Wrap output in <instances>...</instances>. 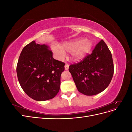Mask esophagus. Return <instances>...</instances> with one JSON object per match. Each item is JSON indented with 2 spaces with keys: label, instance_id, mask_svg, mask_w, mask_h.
<instances>
[{
  "label": "esophagus",
  "instance_id": "esophagus-1",
  "mask_svg": "<svg viewBox=\"0 0 132 132\" xmlns=\"http://www.w3.org/2000/svg\"><path fill=\"white\" fill-rule=\"evenodd\" d=\"M69 64H65V66H64V67H65V70H68V69H69Z\"/></svg>",
  "mask_w": 132,
  "mask_h": 132
}]
</instances>
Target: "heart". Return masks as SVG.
<instances>
[{"mask_svg": "<svg viewBox=\"0 0 132 132\" xmlns=\"http://www.w3.org/2000/svg\"><path fill=\"white\" fill-rule=\"evenodd\" d=\"M93 43L88 39L81 38L66 42L63 45L62 48L57 45L52 46V50L57 58L61 59L65 56V51L72 53V58L78 61L84 57L91 50Z\"/></svg>", "mask_w": 132, "mask_h": 132, "instance_id": "b5f03b06", "label": "heart"}]
</instances>
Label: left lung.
Instances as JSON below:
<instances>
[{
  "mask_svg": "<svg viewBox=\"0 0 132 132\" xmlns=\"http://www.w3.org/2000/svg\"><path fill=\"white\" fill-rule=\"evenodd\" d=\"M69 71L78 91L87 96L105 90L113 77L114 65L111 51L102 39L91 54L77 63L70 65Z\"/></svg>",
  "mask_w": 132,
  "mask_h": 132,
  "instance_id": "1",
  "label": "left lung"
}]
</instances>
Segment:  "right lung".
Listing matches in <instances>:
<instances>
[{
	"label": "right lung",
	"mask_w": 132,
	"mask_h": 132,
	"mask_svg": "<svg viewBox=\"0 0 132 132\" xmlns=\"http://www.w3.org/2000/svg\"><path fill=\"white\" fill-rule=\"evenodd\" d=\"M65 64L53 58L52 52L47 46L32 41L23 47L17 64L21 88L35 100L53 98L59 91Z\"/></svg>",
	"instance_id": "right-lung-1"
}]
</instances>
